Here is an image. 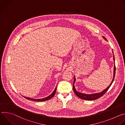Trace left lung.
I'll return each instance as SVG.
<instances>
[{"instance_id":"left-lung-1","label":"left lung","mask_w":125,"mask_h":125,"mask_svg":"<svg viewBox=\"0 0 125 125\" xmlns=\"http://www.w3.org/2000/svg\"><path fill=\"white\" fill-rule=\"evenodd\" d=\"M103 38L105 40H106V38H104V37H103ZM113 59H114V60L115 61V58H114V55H113ZM115 72H116V67H115V65H114V78H113V79L111 84L109 85V86H108L107 88H106L105 90H104L103 91H102V92H101L100 93H97V94H82V93H81L80 92H77L76 90L75 87L74 86V83H75V82L76 81V79H75V77H74V82L73 86V91H74V93L77 96H78L80 98L83 99V100H95V99H97L100 98V97L102 96L107 92V91L109 90V88H110V86L112 85V83H113V82L114 81V78H115Z\"/></svg>"}]
</instances>
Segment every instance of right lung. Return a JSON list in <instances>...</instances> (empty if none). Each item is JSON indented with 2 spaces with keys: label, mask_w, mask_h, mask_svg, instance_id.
Segmentation results:
<instances>
[{
  "label": "right lung",
  "mask_w": 125,
  "mask_h": 125,
  "mask_svg": "<svg viewBox=\"0 0 125 125\" xmlns=\"http://www.w3.org/2000/svg\"><path fill=\"white\" fill-rule=\"evenodd\" d=\"M56 89H57V87H56V88H55V90L54 91V92H53L50 95H49L48 96L46 97H45V98H42V99H33V98H29V97H24L26 99H27L28 100H32V101H46V100H48L50 99H51V98H52L53 96H54L55 94V93H56Z\"/></svg>",
  "instance_id": "1"
}]
</instances>
